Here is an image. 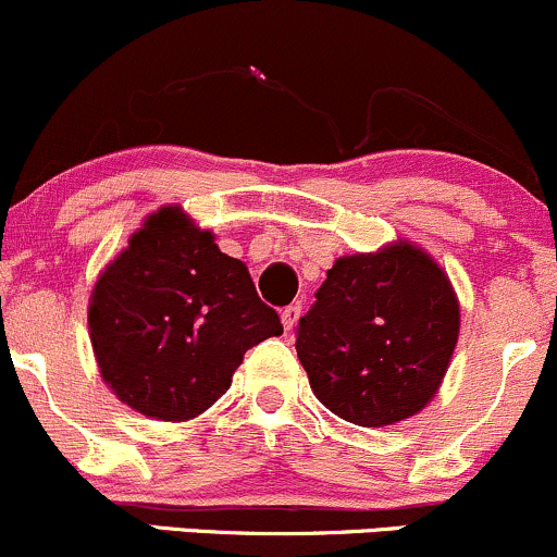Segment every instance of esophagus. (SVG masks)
I'll return each mask as SVG.
<instances>
[{"label": "esophagus", "mask_w": 557, "mask_h": 557, "mask_svg": "<svg viewBox=\"0 0 557 557\" xmlns=\"http://www.w3.org/2000/svg\"><path fill=\"white\" fill-rule=\"evenodd\" d=\"M298 317H301V307H298V304H290V307L283 309V314H280V320H283V327L288 330V333H290L293 327H296Z\"/></svg>", "instance_id": "esophagus-1"}]
</instances>
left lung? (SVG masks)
Masks as SVG:
<instances>
[{
    "mask_svg": "<svg viewBox=\"0 0 557 557\" xmlns=\"http://www.w3.org/2000/svg\"><path fill=\"white\" fill-rule=\"evenodd\" d=\"M298 320L296 351L311 391L354 425L383 428L438 391L460 333L447 274L409 243L344 256Z\"/></svg>",
    "mask_w": 557,
    "mask_h": 557,
    "instance_id": "obj_1",
    "label": "left lung"
}]
</instances>
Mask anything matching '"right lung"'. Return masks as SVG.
Segmentation results:
<instances>
[{
	"label": "right lung",
	"instance_id": "1",
	"mask_svg": "<svg viewBox=\"0 0 557 557\" xmlns=\"http://www.w3.org/2000/svg\"><path fill=\"white\" fill-rule=\"evenodd\" d=\"M283 333L246 264L174 206L134 232L89 301L97 364L121 401L189 420L230 388L243 354Z\"/></svg>",
	"mask_w": 557,
	"mask_h": 557
}]
</instances>
